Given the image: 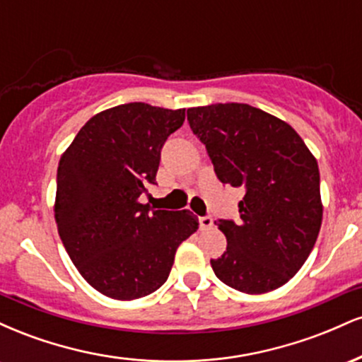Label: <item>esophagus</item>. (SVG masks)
Listing matches in <instances>:
<instances>
[{"label": "esophagus", "instance_id": "esophagus-1", "mask_svg": "<svg viewBox=\"0 0 362 362\" xmlns=\"http://www.w3.org/2000/svg\"><path fill=\"white\" fill-rule=\"evenodd\" d=\"M199 228H201L202 231L209 230V228H213V219H211L209 216H201V218H199Z\"/></svg>", "mask_w": 362, "mask_h": 362}]
</instances>
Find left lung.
Masks as SVG:
<instances>
[{"mask_svg": "<svg viewBox=\"0 0 362 362\" xmlns=\"http://www.w3.org/2000/svg\"><path fill=\"white\" fill-rule=\"evenodd\" d=\"M223 184L242 187L240 221L218 219L226 252L211 260L219 281L247 294L281 288L301 269L322 226L318 163L284 120L247 103L187 110Z\"/></svg>", "mask_w": 362, "mask_h": 362, "instance_id": "obj_1", "label": "left lung"}]
</instances>
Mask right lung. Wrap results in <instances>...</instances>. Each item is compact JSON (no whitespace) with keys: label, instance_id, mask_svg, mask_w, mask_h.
<instances>
[{"label":"right lung","instance_id":"1","mask_svg":"<svg viewBox=\"0 0 362 362\" xmlns=\"http://www.w3.org/2000/svg\"><path fill=\"white\" fill-rule=\"evenodd\" d=\"M184 120L185 109L124 103L93 115L62 153L57 231L83 279L105 296L131 301L155 293L178 245L197 231L190 211L151 213L139 202L156 184L165 141Z\"/></svg>","mask_w":362,"mask_h":362}]
</instances>
